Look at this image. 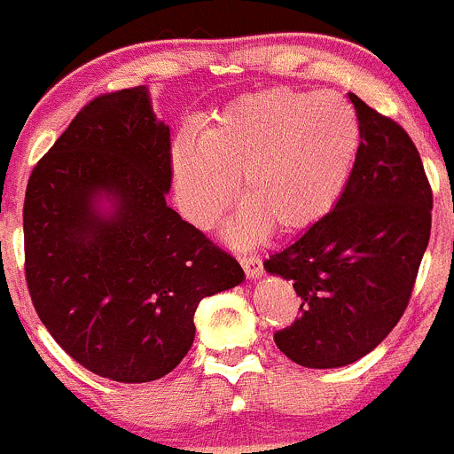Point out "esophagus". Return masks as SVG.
I'll return each instance as SVG.
<instances>
[{
    "label": "esophagus",
    "instance_id": "esophagus-1",
    "mask_svg": "<svg viewBox=\"0 0 454 454\" xmlns=\"http://www.w3.org/2000/svg\"><path fill=\"white\" fill-rule=\"evenodd\" d=\"M239 263L244 265V270H246V274H248V278H259L261 274H263V263H261L259 256L244 254V256H239Z\"/></svg>",
    "mask_w": 454,
    "mask_h": 454
}]
</instances>
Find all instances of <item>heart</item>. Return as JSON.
I'll return each mask as SVG.
<instances>
[{
	"instance_id": "1",
	"label": "heart",
	"mask_w": 454,
	"mask_h": 454,
	"mask_svg": "<svg viewBox=\"0 0 454 454\" xmlns=\"http://www.w3.org/2000/svg\"><path fill=\"white\" fill-rule=\"evenodd\" d=\"M363 127L354 105L333 91L270 87L213 112L198 136H177L171 171L186 217L210 228L241 180L237 241L272 228L292 235L336 206L354 173Z\"/></svg>"
}]
</instances>
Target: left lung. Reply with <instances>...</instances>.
I'll use <instances>...</instances> for the list:
<instances>
[{
    "label": "left lung",
    "instance_id": "left-lung-1",
    "mask_svg": "<svg viewBox=\"0 0 454 454\" xmlns=\"http://www.w3.org/2000/svg\"><path fill=\"white\" fill-rule=\"evenodd\" d=\"M363 145L345 193L323 219L263 263L301 296V318L274 333L301 367L356 363L409 305L430 237L433 191L413 140L349 94Z\"/></svg>",
    "mask_w": 454,
    "mask_h": 454
}]
</instances>
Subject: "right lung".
<instances>
[{
	"mask_svg": "<svg viewBox=\"0 0 454 454\" xmlns=\"http://www.w3.org/2000/svg\"><path fill=\"white\" fill-rule=\"evenodd\" d=\"M168 189L171 129L145 85L87 103L28 180L32 305L66 354L100 378L171 373L193 345L200 301L246 278L167 206Z\"/></svg>",
	"mask_w": 454,
	"mask_h": 454,
	"instance_id": "right-lung-1",
	"label": "right lung"
}]
</instances>
